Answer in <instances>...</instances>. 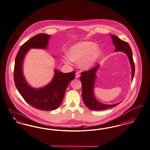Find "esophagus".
Listing matches in <instances>:
<instances>
[{"instance_id":"34e87169","label":"esophagus","mask_w":150,"mask_h":150,"mask_svg":"<svg viewBox=\"0 0 150 150\" xmlns=\"http://www.w3.org/2000/svg\"><path fill=\"white\" fill-rule=\"evenodd\" d=\"M80 76V72H76V75H75V78L76 79L79 78Z\"/></svg>"}]
</instances>
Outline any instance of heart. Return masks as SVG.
<instances>
[{
    "label": "heart",
    "mask_w": 150,
    "mask_h": 150,
    "mask_svg": "<svg viewBox=\"0 0 150 150\" xmlns=\"http://www.w3.org/2000/svg\"><path fill=\"white\" fill-rule=\"evenodd\" d=\"M67 54V55L62 57L65 64L80 62L81 68L89 69L97 62L102 54V50L98 45L92 41H80L70 47Z\"/></svg>",
    "instance_id": "heart-1"
}]
</instances>
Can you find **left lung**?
Listing matches in <instances>:
<instances>
[{"mask_svg":"<svg viewBox=\"0 0 150 150\" xmlns=\"http://www.w3.org/2000/svg\"><path fill=\"white\" fill-rule=\"evenodd\" d=\"M110 36H111L113 44L115 47V52H122L129 57L132 70L131 80H132L134 77V64L133 60L132 52L129 44L127 42L119 39L117 36L111 34ZM99 67L100 65H98L91 70L85 72H82L81 75L80 76V81L82 84V98L83 103L88 109L95 111L110 109L121 103L112 105H106L99 102L95 98L93 93V88L96 79V74Z\"/></svg>","mask_w":150,"mask_h":150,"instance_id":"1","label":"left lung"}]
</instances>
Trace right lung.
<instances>
[{
	"label": "right lung",
	"mask_w": 150,
	"mask_h": 150,
	"mask_svg": "<svg viewBox=\"0 0 150 150\" xmlns=\"http://www.w3.org/2000/svg\"><path fill=\"white\" fill-rule=\"evenodd\" d=\"M50 37L46 34H37L22 45L16 57L14 71L15 85L21 96L31 106L44 111L58 108L69 83L75 79L76 74L75 71L63 73L55 69L52 81L39 88H32L26 82L23 72L25 55L30 49H47Z\"/></svg>",
	"instance_id": "obj_1"
}]
</instances>
